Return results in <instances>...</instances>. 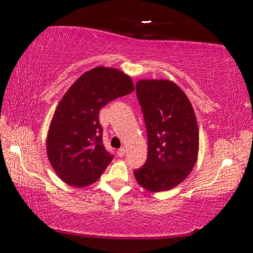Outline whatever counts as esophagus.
Here are the masks:
<instances>
[{
  "instance_id": "1",
  "label": "esophagus",
  "mask_w": 253,
  "mask_h": 253,
  "mask_svg": "<svg viewBox=\"0 0 253 253\" xmlns=\"http://www.w3.org/2000/svg\"><path fill=\"white\" fill-rule=\"evenodd\" d=\"M125 153H126V149H125V147H120V149L118 150V156L119 157H124Z\"/></svg>"
}]
</instances>
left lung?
I'll return each instance as SVG.
<instances>
[{
	"mask_svg": "<svg viewBox=\"0 0 253 253\" xmlns=\"http://www.w3.org/2000/svg\"><path fill=\"white\" fill-rule=\"evenodd\" d=\"M136 97L147 130V161L134 171L146 190H170L184 181L199 153V127L189 98L168 80H140Z\"/></svg>",
	"mask_w": 253,
	"mask_h": 253,
	"instance_id": "left-lung-1",
	"label": "left lung"
}]
</instances>
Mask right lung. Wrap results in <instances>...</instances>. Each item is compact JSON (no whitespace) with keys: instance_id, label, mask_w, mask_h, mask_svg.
Masks as SVG:
<instances>
[{"instance_id":"add662e5","label":"right lung","mask_w":253,"mask_h":253,"mask_svg":"<svg viewBox=\"0 0 253 253\" xmlns=\"http://www.w3.org/2000/svg\"><path fill=\"white\" fill-rule=\"evenodd\" d=\"M134 90L123 71L98 68L84 72L58 104L46 149L48 161L60 179L74 187L96 182L113 159L104 149L98 114L102 107Z\"/></svg>"}]
</instances>
